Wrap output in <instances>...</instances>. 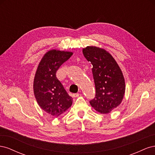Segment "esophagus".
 I'll return each mask as SVG.
<instances>
[{"instance_id":"1","label":"esophagus","mask_w":155,"mask_h":155,"mask_svg":"<svg viewBox=\"0 0 155 155\" xmlns=\"http://www.w3.org/2000/svg\"><path fill=\"white\" fill-rule=\"evenodd\" d=\"M79 96V93H74V94H72V97H77Z\"/></svg>"}]
</instances>
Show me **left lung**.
<instances>
[{"instance_id":"obj_1","label":"left lung","mask_w":155,"mask_h":155,"mask_svg":"<svg viewBox=\"0 0 155 155\" xmlns=\"http://www.w3.org/2000/svg\"><path fill=\"white\" fill-rule=\"evenodd\" d=\"M83 54L92 65V74L95 84L96 95L90 104L100 113H109L118 107L125 94V80L112 56L104 49L87 46Z\"/></svg>"}]
</instances>
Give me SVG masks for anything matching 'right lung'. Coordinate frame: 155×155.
<instances>
[{
	"instance_id": "1",
	"label": "right lung",
	"mask_w": 155,
	"mask_h": 155,
	"mask_svg": "<svg viewBox=\"0 0 155 155\" xmlns=\"http://www.w3.org/2000/svg\"><path fill=\"white\" fill-rule=\"evenodd\" d=\"M72 52L48 51L37 68L34 81L36 100L43 110L54 117L62 114L72 105V97L56 77L59 68L71 57Z\"/></svg>"
}]
</instances>
